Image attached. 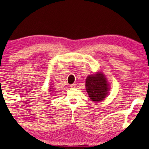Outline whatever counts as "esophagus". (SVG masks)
Segmentation results:
<instances>
[{"label":"esophagus","instance_id":"esophagus-1","mask_svg":"<svg viewBox=\"0 0 149 149\" xmlns=\"http://www.w3.org/2000/svg\"><path fill=\"white\" fill-rule=\"evenodd\" d=\"M75 84H72V85H70V87L72 88H72H75Z\"/></svg>","mask_w":149,"mask_h":149}]
</instances>
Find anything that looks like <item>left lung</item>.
<instances>
[{"label":"left lung","mask_w":149,"mask_h":149,"mask_svg":"<svg viewBox=\"0 0 149 149\" xmlns=\"http://www.w3.org/2000/svg\"><path fill=\"white\" fill-rule=\"evenodd\" d=\"M85 81V87L89 97L95 102L102 101L109 94L110 85L102 72L89 75Z\"/></svg>","instance_id":"left-lung-1"}]
</instances>
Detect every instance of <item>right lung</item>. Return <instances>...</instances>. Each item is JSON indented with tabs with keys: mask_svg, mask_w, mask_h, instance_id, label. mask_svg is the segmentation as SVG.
<instances>
[{
	"mask_svg": "<svg viewBox=\"0 0 149 149\" xmlns=\"http://www.w3.org/2000/svg\"><path fill=\"white\" fill-rule=\"evenodd\" d=\"M50 87H51L52 88H50V89H49V91H50L49 92H50L51 93H54L53 92H54V89H54L53 87H52V86H50Z\"/></svg>",
	"mask_w": 149,
	"mask_h": 149,
	"instance_id": "add662e5",
	"label": "right lung"
}]
</instances>
